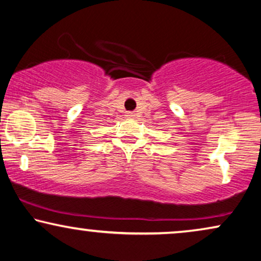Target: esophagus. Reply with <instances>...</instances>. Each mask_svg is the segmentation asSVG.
<instances>
[{"label": "esophagus", "mask_w": 261, "mask_h": 261, "mask_svg": "<svg viewBox=\"0 0 261 261\" xmlns=\"http://www.w3.org/2000/svg\"><path fill=\"white\" fill-rule=\"evenodd\" d=\"M125 116L127 117V118H135V117H136V113H135V112H132V111H129V112H126V113H125Z\"/></svg>", "instance_id": "esophagus-1"}]
</instances>
